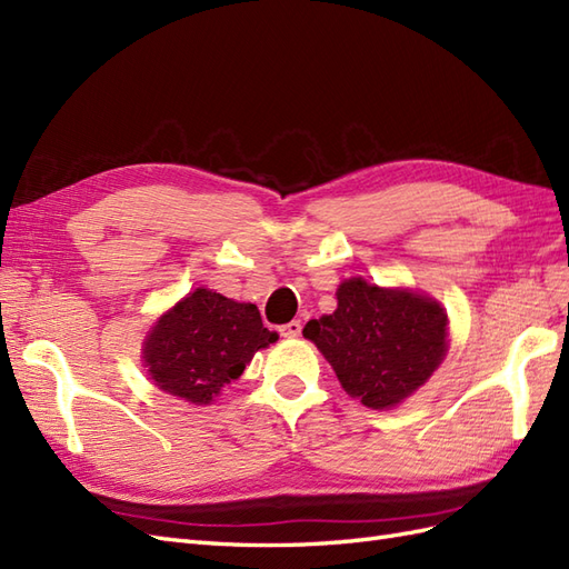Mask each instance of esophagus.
I'll list each match as a JSON object with an SVG mask.
<instances>
[{"instance_id":"esophagus-1","label":"esophagus","mask_w":569,"mask_h":569,"mask_svg":"<svg viewBox=\"0 0 569 569\" xmlns=\"http://www.w3.org/2000/svg\"><path fill=\"white\" fill-rule=\"evenodd\" d=\"M279 331H281L283 339H298L302 333V322H300V319H293V322L283 325Z\"/></svg>"}]
</instances>
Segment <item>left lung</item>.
<instances>
[{
    "instance_id": "obj_1",
    "label": "left lung",
    "mask_w": 569,
    "mask_h": 569,
    "mask_svg": "<svg viewBox=\"0 0 569 569\" xmlns=\"http://www.w3.org/2000/svg\"><path fill=\"white\" fill-rule=\"evenodd\" d=\"M337 300V310L310 319L302 337L368 409H391L411 397L447 356V312L437 300L362 279L343 281Z\"/></svg>"
}]
</instances>
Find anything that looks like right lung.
<instances>
[{
    "label": "right lung",
    "instance_id": "add662e5",
    "mask_svg": "<svg viewBox=\"0 0 569 569\" xmlns=\"http://www.w3.org/2000/svg\"><path fill=\"white\" fill-rule=\"evenodd\" d=\"M276 339L279 333L261 325L257 305L197 288L158 317L143 341V362L160 391L203 406Z\"/></svg>",
    "mask_w": 569,
    "mask_h": 569
}]
</instances>
